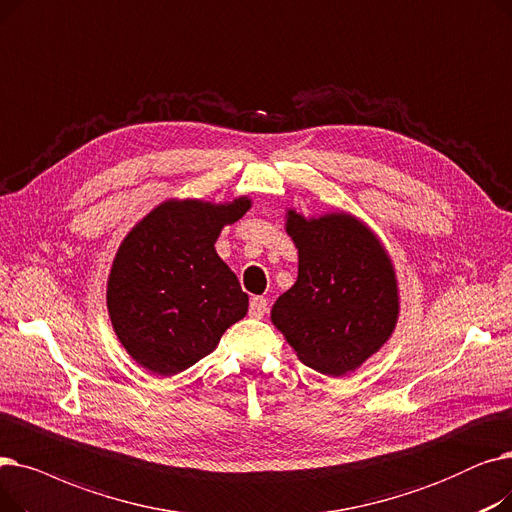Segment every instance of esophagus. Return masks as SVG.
I'll return each instance as SVG.
<instances>
[{
  "mask_svg": "<svg viewBox=\"0 0 512 512\" xmlns=\"http://www.w3.org/2000/svg\"><path fill=\"white\" fill-rule=\"evenodd\" d=\"M266 310H269V300L262 298V296L250 298V316H252V319H262Z\"/></svg>",
  "mask_w": 512,
  "mask_h": 512,
  "instance_id": "obj_1",
  "label": "esophagus"
}]
</instances>
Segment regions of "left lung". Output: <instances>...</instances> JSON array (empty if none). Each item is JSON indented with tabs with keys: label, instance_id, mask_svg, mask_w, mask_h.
Instances as JSON below:
<instances>
[{
	"label": "left lung",
	"instance_id": "left-lung-1",
	"mask_svg": "<svg viewBox=\"0 0 512 512\" xmlns=\"http://www.w3.org/2000/svg\"><path fill=\"white\" fill-rule=\"evenodd\" d=\"M300 264L298 281L271 319L306 367L329 377L358 369L392 335L398 287L377 237L350 214L306 221L287 212Z\"/></svg>",
	"mask_w": 512,
	"mask_h": 512
}]
</instances>
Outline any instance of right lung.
<instances>
[{"label": "right lung", "instance_id": "1", "mask_svg": "<svg viewBox=\"0 0 512 512\" xmlns=\"http://www.w3.org/2000/svg\"><path fill=\"white\" fill-rule=\"evenodd\" d=\"M250 200L225 206L164 202L127 235L108 281V310L127 352L168 377L208 356L248 312V294L214 241L248 212Z\"/></svg>", "mask_w": 512, "mask_h": 512}]
</instances>
